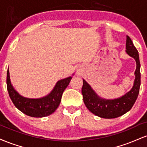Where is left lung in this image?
<instances>
[{"label": "left lung", "mask_w": 147, "mask_h": 147, "mask_svg": "<svg viewBox=\"0 0 147 147\" xmlns=\"http://www.w3.org/2000/svg\"><path fill=\"white\" fill-rule=\"evenodd\" d=\"M126 52L129 56L135 59L137 66L135 72L136 79H135L134 85L132 89L125 95L113 100H106V99H101L96 95L89 84L83 79L82 93L83 95L84 104L90 112L100 117L111 119V118L119 117L125 114L131 110L138 98L141 84L139 54L129 36H126Z\"/></svg>", "instance_id": "obj_1"}]
</instances>
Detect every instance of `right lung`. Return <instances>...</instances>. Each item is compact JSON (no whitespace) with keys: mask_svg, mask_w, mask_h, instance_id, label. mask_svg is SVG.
<instances>
[{"mask_svg":"<svg viewBox=\"0 0 147 147\" xmlns=\"http://www.w3.org/2000/svg\"><path fill=\"white\" fill-rule=\"evenodd\" d=\"M68 77L57 82L53 90L46 97L41 99H28L22 97L14 90L10 82L9 70L7 72V88L8 93L16 108L27 115L43 117L55 112L59 105L62 94L71 80Z\"/></svg>","mask_w":147,"mask_h":147,"instance_id":"right-lung-1","label":"right lung"}]
</instances>
